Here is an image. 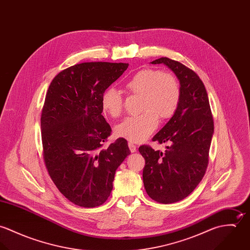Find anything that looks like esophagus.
I'll return each mask as SVG.
<instances>
[{"label": "esophagus", "mask_w": 250, "mask_h": 250, "mask_svg": "<svg viewBox=\"0 0 250 250\" xmlns=\"http://www.w3.org/2000/svg\"><path fill=\"white\" fill-rule=\"evenodd\" d=\"M128 146H129V148H130V151H131L132 153H135V152L137 151V146H136L134 143H128Z\"/></svg>", "instance_id": "34e87169"}]
</instances>
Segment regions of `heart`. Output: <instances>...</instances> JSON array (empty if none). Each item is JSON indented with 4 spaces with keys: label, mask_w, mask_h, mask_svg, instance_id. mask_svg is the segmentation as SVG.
Wrapping results in <instances>:
<instances>
[{
    "label": "heart",
    "mask_w": 250,
    "mask_h": 250,
    "mask_svg": "<svg viewBox=\"0 0 250 250\" xmlns=\"http://www.w3.org/2000/svg\"><path fill=\"white\" fill-rule=\"evenodd\" d=\"M126 91L131 95L142 96L140 115L129 116L118 123L114 134L118 138L139 143L147 139L158 127L159 118L172 117L181 101V86L177 78L160 69L146 68L137 72L126 83ZM103 110L111 117H118L124 106L121 93L109 87L103 93Z\"/></svg>",
    "instance_id": "heart-1"
}]
</instances>
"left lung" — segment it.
<instances>
[{
	"label": "left lung",
	"mask_w": 250,
	"mask_h": 250,
	"mask_svg": "<svg viewBox=\"0 0 250 250\" xmlns=\"http://www.w3.org/2000/svg\"><path fill=\"white\" fill-rule=\"evenodd\" d=\"M151 63L166 64L181 85L177 111L152 140L170 145L165 153L149 145L139 148L145 160L143 177L147 194L159 203L170 204L189 195L205 175L214 119L205 85L195 72L168 58Z\"/></svg>",
	"instance_id": "8db88e82"
}]
</instances>
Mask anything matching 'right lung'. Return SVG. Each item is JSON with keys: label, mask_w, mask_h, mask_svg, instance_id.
<instances>
[{"label": "right lung", "mask_w": 250, "mask_h": 250, "mask_svg": "<svg viewBox=\"0 0 250 250\" xmlns=\"http://www.w3.org/2000/svg\"><path fill=\"white\" fill-rule=\"evenodd\" d=\"M128 63L83 62L52 81L41 111L43 160L59 190L77 206L104 204L115 170L130 149L125 139L103 148L111 134L101 99Z\"/></svg>", "instance_id": "add662e5"}]
</instances>
